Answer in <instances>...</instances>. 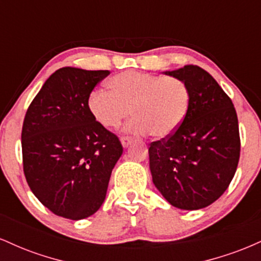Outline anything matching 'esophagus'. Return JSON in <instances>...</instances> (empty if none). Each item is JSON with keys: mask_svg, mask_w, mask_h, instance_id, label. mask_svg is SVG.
Wrapping results in <instances>:
<instances>
[{"mask_svg": "<svg viewBox=\"0 0 261 261\" xmlns=\"http://www.w3.org/2000/svg\"><path fill=\"white\" fill-rule=\"evenodd\" d=\"M131 142H133L131 137H121V145L124 148H127L131 145Z\"/></svg>", "mask_w": 261, "mask_h": 261, "instance_id": "obj_1", "label": "esophagus"}]
</instances>
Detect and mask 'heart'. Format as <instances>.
Listing matches in <instances>:
<instances>
[{"label": "heart", "instance_id": "1", "mask_svg": "<svg viewBox=\"0 0 261 261\" xmlns=\"http://www.w3.org/2000/svg\"><path fill=\"white\" fill-rule=\"evenodd\" d=\"M109 88L110 92H92L88 99L92 116L106 128L120 126L133 112L135 118L125 128L127 133H152L155 139H167L187 116L190 93L175 77L126 71L114 76Z\"/></svg>", "mask_w": 261, "mask_h": 261}]
</instances>
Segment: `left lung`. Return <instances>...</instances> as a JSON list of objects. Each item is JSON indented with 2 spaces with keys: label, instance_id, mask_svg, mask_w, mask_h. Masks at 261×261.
Instances as JSON below:
<instances>
[{
  "label": "left lung",
  "instance_id": "1",
  "mask_svg": "<svg viewBox=\"0 0 261 261\" xmlns=\"http://www.w3.org/2000/svg\"><path fill=\"white\" fill-rule=\"evenodd\" d=\"M163 73L188 86L190 101L180 127L149 146L152 180L172 206L200 210L216 201L234 176L241 152L238 118L230 98L199 66Z\"/></svg>",
  "mask_w": 261,
  "mask_h": 261
}]
</instances>
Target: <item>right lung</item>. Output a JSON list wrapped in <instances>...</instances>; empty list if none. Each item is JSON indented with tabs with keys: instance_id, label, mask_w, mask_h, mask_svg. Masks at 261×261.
<instances>
[{
	"instance_id": "add662e5",
	"label": "right lung",
	"mask_w": 261,
	"mask_h": 261,
	"mask_svg": "<svg viewBox=\"0 0 261 261\" xmlns=\"http://www.w3.org/2000/svg\"><path fill=\"white\" fill-rule=\"evenodd\" d=\"M109 73L77 67L55 71L23 122V169L29 188L45 207L68 220H83L99 210L122 154L118 137L100 126L88 108L92 91Z\"/></svg>"
}]
</instances>
